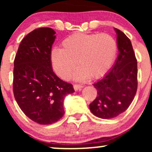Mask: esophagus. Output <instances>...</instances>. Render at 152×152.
<instances>
[{
	"label": "esophagus",
	"instance_id": "esophagus-1",
	"mask_svg": "<svg viewBox=\"0 0 152 152\" xmlns=\"http://www.w3.org/2000/svg\"><path fill=\"white\" fill-rule=\"evenodd\" d=\"M83 88V86L82 85H79V84H74V88L75 91H78V90H81V88Z\"/></svg>",
	"mask_w": 152,
	"mask_h": 152
}]
</instances>
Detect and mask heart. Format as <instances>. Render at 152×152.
Wrapping results in <instances>:
<instances>
[{"instance_id": "b5f03b06", "label": "heart", "mask_w": 152, "mask_h": 152, "mask_svg": "<svg viewBox=\"0 0 152 152\" xmlns=\"http://www.w3.org/2000/svg\"><path fill=\"white\" fill-rule=\"evenodd\" d=\"M117 53V43L108 34L77 33L65 38L61 48H54L50 60L55 72L67 79L76 66L73 75L75 80L82 81L101 78L109 71Z\"/></svg>"}]
</instances>
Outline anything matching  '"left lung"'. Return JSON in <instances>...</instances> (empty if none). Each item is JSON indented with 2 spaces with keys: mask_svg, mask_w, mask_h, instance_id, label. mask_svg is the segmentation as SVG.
Returning <instances> with one entry per match:
<instances>
[{
  "mask_svg": "<svg viewBox=\"0 0 152 152\" xmlns=\"http://www.w3.org/2000/svg\"><path fill=\"white\" fill-rule=\"evenodd\" d=\"M117 35L118 56L109 72L94 83L97 96L89 109L97 117L112 118L124 112L133 102L137 90V61L130 39L122 31Z\"/></svg>",
  "mask_w": 152,
  "mask_h": 152,
  "instance_id": "1",
  "label": "left lung"
}]
</instances>
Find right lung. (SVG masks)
Wrapping results in <instances>:
<instances>
[{"label":"right lung","instance_id":"1","mask_svg":"<svg viewBox=\"0 0 152 152\" xmlns=\"http://www.w3.org/2000/svg\"><path fill=\"white\" fill-rule=\"evenodd\" d=\"M55 34L50 28L31 31L20 42L14 60L15 101L28 117L43 125L63 117L64 98L74 92L72 84L60 79L52 69L50 53Z\"/></svg>","mask_w":152,"mask_h":152}]
</instances>
